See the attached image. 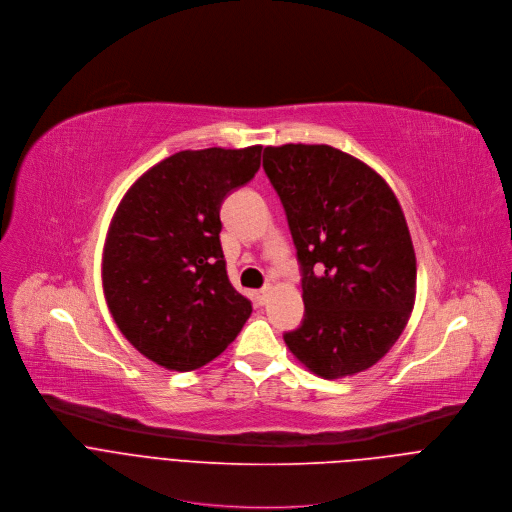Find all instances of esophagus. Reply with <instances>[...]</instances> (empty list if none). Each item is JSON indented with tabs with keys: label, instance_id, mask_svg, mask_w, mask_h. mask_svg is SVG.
<instances>
[{
	"label": "esophagus",
	"instance_id": "34e87169",
	"mask_svg": "<svg viewBox=\"0 0 512 512\" xmlns=\"http://www.w3.org/2000/svg\"><path fill=\"white\" fill-rule=\"evenodd\" d=\"M268 296H270V286H264V288H260V290L256 292V298H258L260 304H266V302H268Z\"/></svg>",
	"mask_w": 512,
	"mask_h": 512
}]
</instances>
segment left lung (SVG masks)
<instances>
[{"label": "left lung", "instance_id": "1", "mask_svg": "<svg viewBox=\"0 0 512 512\" xmlns=\"http://www.w3.org/2000/svg\"><path fill=\"white\" fill-rule=\"evenodd\" d=\"M264 171L302 270L304 319L290 353L323 379L375 365L416 300V252L399 201L363 161L329 145L264 149Z\"/></svg>", "mask_w": 512, "mask_h": 512}]
</instances>
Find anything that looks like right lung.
Masks as SVG:
<instances>
[{"label":"right lung","instance_id":"1","mask_svg":"<svg viewBox=\"0 0 512 512\" xmlns=\"http://www.w3.org/2000/svg\"><path fill=\"white\" fill-rule=\"evenodd\" d=\"M262 145L179 151L121 199L102 252V288L127 341L153 363L191 371L242 331L252 302L226 272L224 199L260 169Z\"/></svg>","mask_w":512,"mask_h":512}]
</instances>
